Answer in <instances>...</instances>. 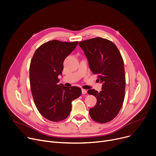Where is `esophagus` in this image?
<instances>
[{
    "instance_id": "obj_1",
    "label": "esophagus",
    "mask_w": 156,
    "mask_h": 156,
    "mask_svg": "<svg viewBox=\"0 0 156 156\" xmlns=\"http://www.w3.org/2000/svg\"><path fill=\"white\" fill-rule=\"evenodd\" d=\"M82 94H86V93H87V90H85V89H82Z\"/></svg>"
}]
</instances>
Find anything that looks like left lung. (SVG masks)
Instances as JSON below:
<instances>
[{
  "label": "left lung",
  "instance_id": "obj_1",
  "mask_svg": "<svg viewBox=\"0 0 156 156\" xmlns=\"http://www.w3.org/2000/svg\"><path fill=\"white\" fill-rule=\"evenodd\" d=\"M88 60L90 69L102 83V90L87 91L97 99L89 110L92 119L99 123L111 121L119 112L125 97L126 76L121 53L111 41L96 37L79 43Z\"/></svg>",
  "mask_w": 156,
  "mask_h": 156
}]
</instances>
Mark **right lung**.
I'll list each match as a JSON object with an SVG mask.
<instances>
[{"mask_svg":"<svg viewBox=\"0 0 156 156\" xmlns=\"http://www.w3.org/2000/svg\"><path fill=\"white\" fill-rule=\"evenodd\" d=\"M77 43L49 41L35 51L31 60L29 77L32 97L40 114L51 121L58 122L67 118L72 109V101L82 94L78 87L58 85V76L62 74L64 59Z\"/></svg>","mask_w":156,"mask_h":156,"instance_id":"1","label":"right lung"}]
</instances>
